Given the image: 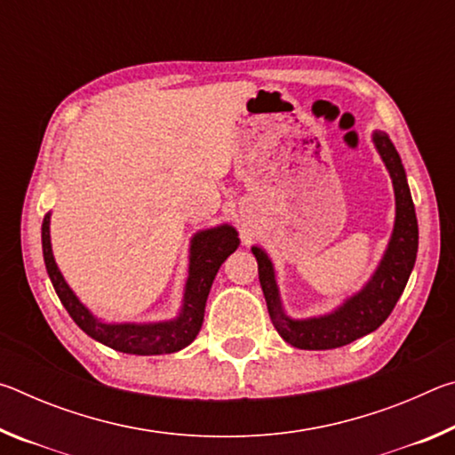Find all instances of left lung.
<instances>
[{
  "label": "left lung",
  "instance_id": "obj_1",
  "mask_svg": "<svg viewBox=\"0 0 455 455\" xmlns=\"http://www.w3.org/2000/svg\"><path fill=\"white\" fill-rule=\"evenodd\" d=\"M371 140L385 168H387L391 184H394L395 220L379 263H377L373 275L369 276L363 287L353 292V295L345 297L333 311L303 319L291 317L281 303V292L275 279V265L271 257L259 244L251 246L259 265V281L260 287H263L267 309L276 333L297 349H337L367 333H373L394 311L413 271L419 233L405 168L387 132L373 130Z\"/></svg>",
  "mask_w": 455,
  "mask_h": 455
}]
</instances>
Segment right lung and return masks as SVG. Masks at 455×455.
Instances as JSON below:
<instances>
[{
	"instance_id": "1",
	"label": "right lung",
	"mask_w": 455,
	"mask_h": 455,
	"mask_svg": "<svg viewBox=\"0 0 455 455\" xmlns=\"http://www.w3.org/2000/svg\"><path fill=\"white\" fill-rule=\"evenodd\" d=\"M50 220L52 212L45 214L42 222V251L45 271L50 275L61 305L66 307V311L70 313V317L84 333L106 347L130 353V355H164V353L180 351L195 341L203 327L206 299H209L214 276L230 252H235L241 244L236 228L227 222L196 230L188 246V276L184 283L179 315L164 321L116 323L96 317L66 283L56 259H53Z\"/></svg>"
}]
</instances>
